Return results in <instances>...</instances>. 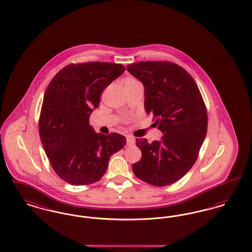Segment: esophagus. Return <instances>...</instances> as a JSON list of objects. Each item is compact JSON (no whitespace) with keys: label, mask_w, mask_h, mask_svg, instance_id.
I'll list each match as a JSON object with an SVG mask.
<instances>
[{"label":"esophagus","mask_w":252,"mask_h":252,"mask_svg":"<svg viewBox=\"0 0 252 252\" xmlns=\"http://www.w3.org/2000/svg\"><path fill=\"white\" fill-rule=\"evenodd\" d=\"M134 144H135V139L130 137V136H127L126 137V145L128 147H132V146H134Z\"/></svg>","instance_id":"1"}]
</instances>
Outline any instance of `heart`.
Instances as JSON below:
<instances>
[{"label":"heart","instance_id":"b5f03b06","mask_svg":"<svg viewBox=\"0 0 252 252\" xmlns=\"http://www.w3.org/2000/svg\"><path fill=\"white\" fill-rule=\"evenodd\" d=\"M141 85L138 80H136L133 77H127L124 83V88H129V87H134V86H139Z\"/></svg>","mask_w":252,"mask_h":252}]
</instances>
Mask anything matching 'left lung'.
<instances>
[{"mask_svg":"<svg viewBox=\"0 0 252 252\" xmlns=\"http://www.w3.org/2000/svg\"><path fill=\"white\" fill-rule=\"evenodd\" d=\"M126 70L145 88V110L162 131L160 141L136 139L142 158L134 174L156 187L184 177L198 158L206 138L207 114L200 90L189 73L169 62H140Z\"/></svg>","mask_w":252,"mask_h":252,"instance_id":"8db88e82","label":"left lung"}]
</instances>
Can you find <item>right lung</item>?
I'll use <instances>...</instances> for the list:
<instances>
[{
    "instance_id": "obj_1",
    "label": "right lung",
    "mask_w": 252,
    "mask_h": 252,
    "mask_svg": "<svg viewBox=\"0 0 252 252\" xmlns=\"http://www.w3.org/2000/svg\"><path fill=\"white\" fill-rule=\"evenodd\" d=\"M125 70L113 63H72L61 69L45 90L39 120L41 142L54 171L72 186L99 181L111 155L126 144L121 134L97 133L89 126L102 91Z\"/></svg>"
}]
</instances>
